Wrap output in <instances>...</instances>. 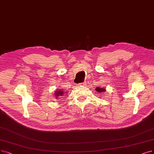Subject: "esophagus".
Here are the masks:
<instances>
[{"label": "esophagus", "mask_w": 154, "mask_h": 154, "mask_svg": "<svg viewBox=\"0 0 154 154\" xmlns=\"http://www.w3.org/2000/svg\"><path fill=\"white\" fill-rule=\"evenodd\" d=\"M86 82H84V83H79V84H78L79 86H82V87H84V86H85L86 85Z\"/></svg>", "instance_id": "obj_1"}]
</instances>
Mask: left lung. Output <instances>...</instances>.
<instances>
[{
  "mask_svg": "<svg viewBox=\"0 0 154 154\" xmlns=\"http://www.w3.org/2000/svg\"><path fill=\"white\" fill-rule=\"evenodd\" d=\"M96 91H97V92H98V93H99V92H100V93H102V92H104L106 91V88H100V87H97L96 88Z\"/></svg>",
  "mask_w": 154,
  "mask_h": 154,
  "instance_id": "left-lung-1",
  "label": "left lung"
}]
</instances>
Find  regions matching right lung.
<instances>
[{
    "mask_svg": "<svg viewBox=\"0 0 154 154\" xmlns=\"http://www.w3.org/2000/svg\"><path fill=\"white\" fill-rule=\"evenodd\" d=\"M64 93H66V92L64 91V90H58L57 91H55V94H54V97H56V98H59V97H62L64 94H65Z\"/></svg>",
    "mask_w": 154,
    "mask_h": 154,
    "instance_id": "add662e5",
    "label": "right lung"
}]
</instances>
